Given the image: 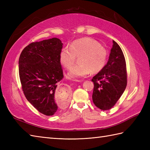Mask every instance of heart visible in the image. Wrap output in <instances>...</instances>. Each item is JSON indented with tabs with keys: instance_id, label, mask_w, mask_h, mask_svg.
Listing matches in <instances>:
<instances>
[{
	"instance_id": "b5f03b06",
	"label": "heart",
	"mask_w": 150,
	"mask_h": 150,
	"mask_svg": "<svg viewBox=\"0 0 150 150\" xmlns=\"http://www.w3.org/2000/svg\"><path fill=\"white\" fill-rule=\"evenodd\" d=\"M79 56V63L72 66L67 73V77L71 80L86 77L91 72H100L106 64L108 52L96 40L84 37L73 41L69 47L62 48L59 61L64 68L68 69Z\"/></svg>"
}]
</instances>
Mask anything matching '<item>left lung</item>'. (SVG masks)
<instances>
[{"label": "left lung", "instance_id": "8db88e82", "mask_svg": "<svg viewBox=\"0 0 150 150\" xmlns=\"http://www.w3.org/2000/svg\"><path fill=\"white\" fill-rule=\"evenodd\" d=\"M91 81L94 84L92 95L94 104L102 110L111 109L122 95L127 85L125 58L115 41L113 40L107 64Z\"/></svg>", "mask_w": 150, "mask_h": 150}]
</instances>
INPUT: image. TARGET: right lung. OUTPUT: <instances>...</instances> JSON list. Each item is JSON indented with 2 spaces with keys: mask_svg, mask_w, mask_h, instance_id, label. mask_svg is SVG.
<instances>
[{
  "mask_svg": "<svg viewBox=\"0 0 150 150\" xmlns=\"http://www.w3.org/2000/svg\"><path fill=\"white\" fill-rule=\"evenodd\" d=\"M62 45L57 38L32 42L22 50L18 60L19 77L25 97L47 116L53 115L58 109L55 93L57 83L64 77L59 61ZM60 97L65 101L68 95L63 93Z\"/></svg>",
  "mask_w": 150,
  "mask_h": 150,
  "instance_id": "add662e5",
  "label": "right lung"
}]
</instances>
